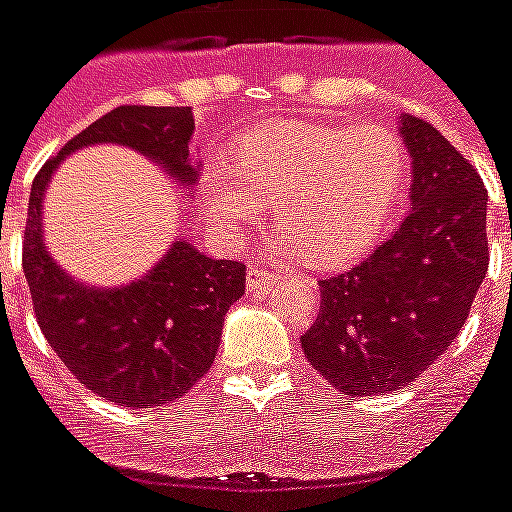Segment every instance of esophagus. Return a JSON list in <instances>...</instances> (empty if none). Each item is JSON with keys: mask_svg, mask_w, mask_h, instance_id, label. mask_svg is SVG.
Listing matches in <instances>:
<instances>
[{"mask_svg": "<svg viewBox=\"0 0 512 512\" xmlns=\"http://www.w3.org/2000/svg\"><path fill=\"white\" fill-rule=\"evenodd\" d=\"M280 280V272L277 269H266L264 264H251L246 274L248 290H266L269 285Z\"/></svg>", "mask_w": 512, "mask_h": 512, "instance_id": "34e87169", "label": "esophagus"}]
</instances>
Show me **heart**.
I'll return each mask as SVG.
<instances>
[{"instance_id": "heart-1", "label": "heart", "mask_w": 512, "mask_h": 512, "mask_svg": "<svg viewBox=\"0 0 512 512\" xmlns=\"http://www.w3.org/2000/svg\"><path fill=\"white\" fill-rule=\"evenodd\" d=\"M405 151L390 128L363 122L282 125L235 143L232 170L211 167L201 183L206 214L230 238L259 225L264 204L285 246L319 266L363 253L382 235L403 185Z\"/></svg>"}]
</instances>
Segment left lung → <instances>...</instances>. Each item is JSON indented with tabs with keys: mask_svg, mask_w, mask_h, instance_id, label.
<instances>
[{
	"mask_svg": "<svg viewBox=\"0 0 512 512\" xmlns=\"http://www.w3.org/2000/svg\"><path fill=\"white\" fill-rule=\"evenodd\" d=\"M411 211L369 259L319 280L303 353L342 395H382L424 374L458 337L487 274V188L445 135L403 117Z\"/></svg>",
	"mask_w": 512,
	"mask_h": 512,
	"instance_id": "obj_1",
	"label": "left lung"
}]
</instances>
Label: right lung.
<instances>
[{
	"mask_svg": "<svg viewBox=\"0 0 512 512\" xmlns=\"http://www.w3.org/2000/svg\"><path fill=\"white\" fill-rule=\"evenodd\" d=\"M190 107L125 104L88 125L38 170L23 235V272L46 342L67 371L99 398L125 408L167 403L211 369L230 306L246 293V264L217 261L175 240L143 280L94 290L67 277L41 240V201L57 164L91 143L133 146L180 183L196 180Z\"/></svg>",
	"mask_w": 512,
	"mask_h": 512,
	"instance_id": "right-lung-1",
	"label": "right lung"
}]
</instances>
